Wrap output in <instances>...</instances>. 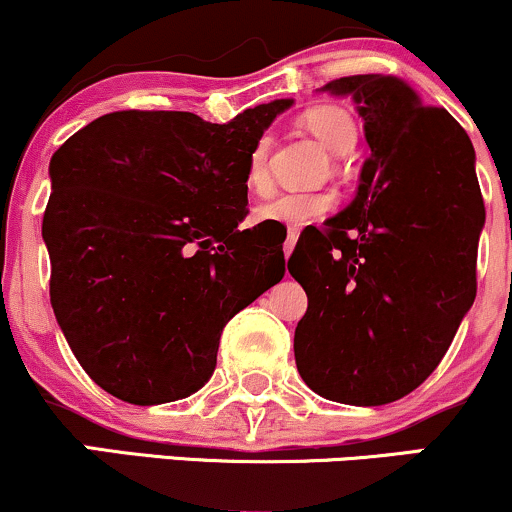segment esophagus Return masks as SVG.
Instances as JSON below:
<instances>
[{
  "label": "esophagus",
  "instance_id": "1",
  "mask_svg": "<svg viewBox=\"0 0 512 512\" xmlns=\"http://www.w3.org/2000/svg\"><path fill=\"white\" fill-rule=\"evenodd\" d=\"M298 228H289V233H286V240H284V255L289 257L291 252H293V248H296V240H298Z\"/></svg>",
  "mask_w": 512,
  "mask_h": 512
}]
</instances>
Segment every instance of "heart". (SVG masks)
Returning <instances> with one entry per match:
<instances>
[{"instance_id":"1","label":"heart","mask_w":512,"mask_h":512,"mask_svg":"<svg viewBox=\"0 0 512 512\" xmlns=\"http://www.w3.org/2000/svg\"><path fill=\"white\" fill-rule=\"evenodd\" d=\"M303 125L315 134V139L325 146L334 156L351 154L358 142V127L346 110L337 105H315L305 110ZM269 156H272V139L260 137L252 144L248 154V166H245V182L250 192L264 197L272 192V168H269ZM334 209V195L325 190L313 192H284L269 204L255 211V219L262 223H276L284 228H303L310 223L320 221Z\"/></svg>"}]
</instances>
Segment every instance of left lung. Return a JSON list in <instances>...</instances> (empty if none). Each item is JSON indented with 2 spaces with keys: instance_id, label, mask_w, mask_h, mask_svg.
Listing matches in <instances>:
<instances>
[{
  "instance_id": "8db88e82",
  "label": "left lung",
  "mask_w": 512,
  "mask_h": 512,
  "mask_svg": "<svg viewBox=\"0 0 512 512\" xmlns=\"http://www.w3.org/2000/svg\"><path fill=\"white\" fill-rule=\"evenodd\" d=\"M325 88L356 101L370 158L354 202L303 231L289 257L308 293L293 351L320 397L378 407L424 383L472 308L484 197L472 142L448 110L392 76Z\"/></svg>"
}]
</instances>
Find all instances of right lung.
I'll use <instances>...</instances> for the list:
<instances>
[{
    "mask_svg": "<svg viewBox=\"0 0 512 512\" xmlns=\"http://www.w3.org/2000/svg\"><path fill=\"white\" fill-rule=\"evenodd\" d=\"M291 101L211 125L117 110L50 161V303L76 361L129 404L175 402L211 378L226 322L284 276V250L238 223L252 144Z\"/></svg>",
    "mask_w": 512,
    "mask_h": 512,
    "instance_id": "add662e5",
    "label": "right lung"
}]
</instances>
